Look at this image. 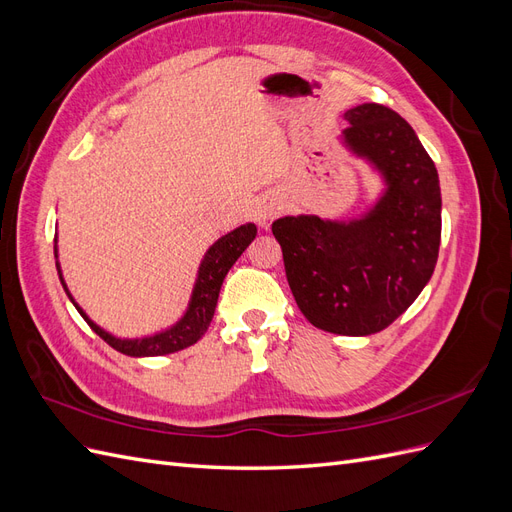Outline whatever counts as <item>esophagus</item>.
Instances as JSON below:
<instances>
[{"mask_svg": "<svg viewBox=\"0 0 512 512\" xmlns=\"http://www.w3.org/2000/svg\"><path fill=\"white\" fill-rule=\"evenodd\" d=\"M280 211H282L280 200H277L275 196H267V198H262L256 207V220L260 226H267L275 218V215H280Z\"/></svg>", "mask_w": 512, "mask_h": 512, "instance_id": "1", "label": "esophagus"}]
</instances>
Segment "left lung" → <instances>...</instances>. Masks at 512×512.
Returning <instances> with one entry per match:
<instances>
[{
    "mask_svg": "<svg viewBox=\"0 0 512 512\" xmlns=\"http://www.w3.org/2000/svg\"><path fill=\"white\" fill-rule=\"evenodd\" d=\"M344 119L339 143L380 177V194L356 218L286 215L271 230L303 316L322 331L363 337L389 327L431 280L442 196L436 164L404 117L361 104Z\"/></svg>",
    "mask_w": 512,
    "mask_h": 512,
    "instance_id": "obj_1",
    "label": "left lung"
}]
</instances>
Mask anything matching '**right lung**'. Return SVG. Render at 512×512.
<instances>
[{"label":"right lung","mask_w":512,"mask_h":512,"mask_svg":"<svg viewBox=\"0 0 512 512\" xmlns=\"http://www.w3.org/2000/svg\"><path fill=\"white\" fill-rule=\"evenodd\" d=\"M256 230H258L256 224L250 222V224H243L235 230H230L228 235L215 241L205 252L203 260H200L196 282H194L190 301H188V307H185L183 316L175 324H170L168 329H162L158 333H151L145 337H134V339L117 337L113 333H108L106 329L100 327V324L91 320L83 312V307L74 301V297L64 282V273H61L59 256H57V237H55V260H57L55 265H57L61 286H64L72 305L79 309V314L85 318V322L91 329H94V333H98L104 339L108 346H113L115 350H119L121 354H128V356H162V354L179 352L183 348L196 344L198 339L207 333L209 324L213 320V314H215V305H218L224 277L230 271V267L235 265L237 258L247 250V245L256 239Z\"/></svg>","instance_id":"right-lung-1"}]
</instances>
